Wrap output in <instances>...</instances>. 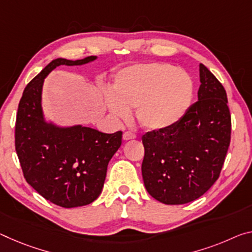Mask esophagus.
Instances as JSON below:
<instances>
[{
	"instance_id": "1",
	"label": "esophagus",
	"mask_w": 252,
	"mask_h": 252,
	"mask_svg": "<svg viewBox=\"0 0 252 252\" xmlns=\"http://www.w3.org/2000/svg\"><path fill=\"white\" fill-rule=\"evenodd\" d=\"M135 138V134L131 133V132H126L123 134V140L125 141H129V140H132V139Z\"/></svg>"
}]
</instances>
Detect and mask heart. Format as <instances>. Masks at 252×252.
I'll return each mask as SVG.
<instances>
[{
	"label": "heart",
	"instance_id": "b5f03b06",
	"mask_svg": "<svg viewBox=\"0 0 252 252\" xmlns=\"http://www.w3.org/2000/svg\"><path fill=\"white\" fill-rule=\"evenodd\" d=\"M194 83L185 70L160 63H137L120 70L113 82V93L105 103L115 120L135 119L148 131H163L176 126L189 110Z\"/></svg>",
	"mask_w": 252,
	"mask_h": 252
}]
</instances>
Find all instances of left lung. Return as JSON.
I'll return each instance as SVG.
<instances>
[{
  "label": "left lung",
  "mask_w": 252,
  "mask_h": 252,
  "mask_svg": "<svg viewBox=\"0 0 252 252\" xmlns=\"http://www.w3.org/2000/svg\"><path fill=\"white\" fill-rule=\"evenodd\" d=\"M198 101L170 129L142 137L141 171L146 189L167 205L201 197L220 176L231 138L224 87L199 63Z\"/></svg>",
  "instance_id": "1"
}]
</instances>
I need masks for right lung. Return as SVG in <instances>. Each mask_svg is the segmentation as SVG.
<instances>
[{
    "mask_svg": "<svg viewBox=\"0 0 252 252\" xmlns=\"http://www.w3.org/2000/svg\"><path fill=\"white\" fill-rule=\"evenodd\" d=\"M96 59L97 56L54 59L28 84L18 107L15 150L26 181L42 197L66 209L91 204L99 196L107 165L122 143V132L104 133L47 120L43 83L56 67L81 66Z\"/></svg>",
    "mask_w": 252,
    "mask_h": 252,
    "instance_id": "add662e5",
    "label": "right lung"
}]
</instances>
